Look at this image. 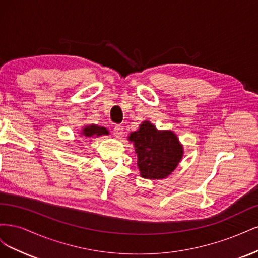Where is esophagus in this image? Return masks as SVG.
<instances>
[{"mask_svg": "<svg viewBox=\"0 0 258 258\" xmlns=\"http://www.w3.org/2000/svg\"><path fill=\"white\" fill-rule=\"evenodd\" d=\"M113 134H114V136L116 138L119 139L122 136V134H123V128L121 126H115V128L113 130Z\"/></svg>", "mask_w": 258, "mask_h": 258, "instance_id": "obj_1", "label": "esophagus"}]
</instances>
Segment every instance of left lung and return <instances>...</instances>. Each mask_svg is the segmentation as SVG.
I'll use <instances>...</instances> for the list:
<instances>
[{
	"label": "left lung",
	"mask_w": 258,
	"mask_h": 258,
	"mask_svg": "<svg viewBox=\"0 0 258 258\" xmlns=\"http://www.w3.org/2000/svg\"><path fill=\"white\" fill-rule=\"evenodd\" d=\"M128 140L135 146L140 175L144 178H167L183 158L184 147L174 132L158 130L150 120L140 123Z\"/></svg>",
	"instance_id": "8db88e82"
}]
</instances>
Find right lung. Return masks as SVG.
<instances>
[{
	"mask_svg": "<svg viewBox=\"0 0 258 258\" xmlns=\"http://www.w3.org/2000/svg\"><path fill=\"white\" fill-rule=\"evenodd\" d=\"M80 134L82 137H85L87 139H93V138H98L101 136H108L110 132L105 128V127H101L98 126V124H86L81 130Z\"/></svg>",
	"mask_w": 258,
	"mask_h": 258,
	"instance_id": "add662e5",
	"label": "right lung"
}]
</instances>
